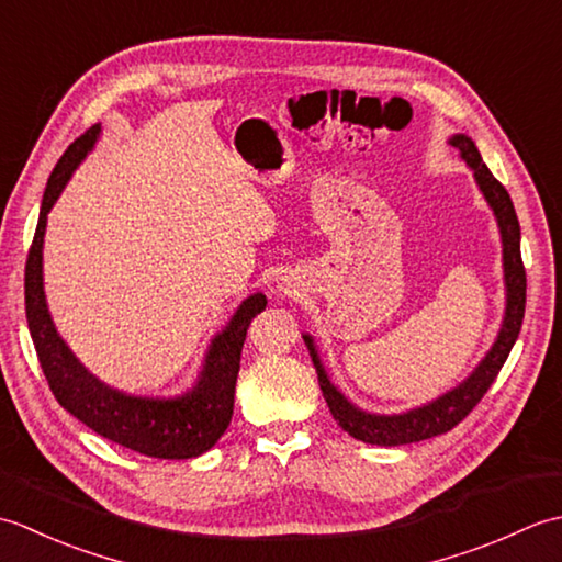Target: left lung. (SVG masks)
Segmentation results:
<instances>
[{
  "instance_id": "1",
  "label": "left lung",
  "mask_w": 562,
  "mask_h": 562,
  "mask_svg": "<svg viewBox=\"0 0 562 562\" xmlns=\"http://www.w3.org/2000/svg\"><path fill=\"white\" fill-rule=\"evenodd\" d=\"M449 142L451 147L459 149L461 159L471 166L475 183H479L487 205L493 207L497 226H499V236H503V266H505V288H507L503 328H499L497 340L493 342L491 352L483 357V362L473 369V374L469 379H463L457 389L447 391L445 396L435 398L432 403L420 405V408H413L408 413H398V415L364 413L357 408V405H352L336 386L330 384L326 369L321 364V357L316 352L312 336H304L308 355H312L314 367H316L321 391H324V398L328 403L333 417H336L345 432L355 439L367 441V445H379V447L413 445V441L445 435L449 429L457 427L463 417L481 403L487 389L493 386V381L497 379L499 369H503L512 345L517 342L519 330H521L524 306H527V270H524V262H521V248H519L521 232H519L515 205H512L505 186L499 183L491 173V169L483 164L481 151L473 145L471 137L453 135Z\"/></svg>"
}]
</instances>
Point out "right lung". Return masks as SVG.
I'll list each match as a JSON object with an SVG mask.
<instances>
[{
  "mask_svg": "<svg viewBox=\"0 0 562 562\" xmlns=\"http://www.w3.org/2000/svg\"><path fill=\"white\" fill-rule=\"evenodd\" d=\"M101 125H93L71 142L47 178L38 226H35L26 260V282H23L31 338L53 396L77 420L91 427L97 435L145 453V457L193 459L217 445V439L232 423L234 389L238 367H241L246 330L250 321L266 308L268 300L266 294H250L236 308L226 328L214 336L198 384L183 396H130V393L105 386L103 381L89 374L71 355L65 340L57 336L50 312H47L43 292V236L47 212L63 193L71 171L97 145Z\"/></svg>",
  "mask_w": 562,
  "mask_h": 562,
  "instance_id": "obj_1",
  "label": "right lung"
}]
</instances>
